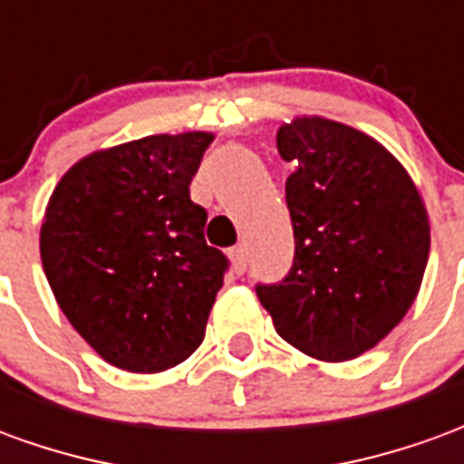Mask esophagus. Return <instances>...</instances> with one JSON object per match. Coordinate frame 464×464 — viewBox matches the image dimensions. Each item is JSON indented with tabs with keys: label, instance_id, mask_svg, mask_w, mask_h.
<instances>
[{
	"label": "esophagus",
	"instance_id": "1",
	"mask_svg": "<svg viewBox=\"0 0 464 464\" xmlns=\"http://www.w3.org/2000/svg\"><path fill=\"white\" fill-rule=\"evenodd\" d=\"M231 263H233V271L238 273H246V266H248V251H246V246H236V248H231Z\"/></svg>",
	"mask_w": 464,
	"mask_h": 464
}]
</instances>
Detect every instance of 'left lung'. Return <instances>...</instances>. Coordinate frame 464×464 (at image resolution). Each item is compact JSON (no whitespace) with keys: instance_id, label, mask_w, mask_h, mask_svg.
Masks as SVG:
<instances>
[{"instance_id":"1","label":"left lung","mask_w":464,"mask_h":464,"mask_svg":"<svg viewBox=\"0 0 464 464\" xmlns=\"http://www.w3.org/2000/svg\"><path fill=\"white\" fill-rule=\"evenodd\" d=\"M295 166L285 181L295 258L281 283L256 285L283 341L343 362L375 348L415 303L430 221L410 173L368 133L298 116L276 133Z\"/></svg>"}]
</instances>
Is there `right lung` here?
Listing matches in <instances>:
<instances>
[{"instance_id": "1", "label": "right lung", "mask_w": 464, "mask_h": 464, "mask_svg": "<svg viewBox=\"0 0 464 464\" xmlns=\"http://www.w3.org/2000/svg\"><path fill=\"white\" fill-rule=\"evenodd\" d=\"M211 141L153 133L89 153L46 203V281L74 331L116 368L161 372L203 343L228 268L188 188Z\"/></svg>"}]
</instances>
